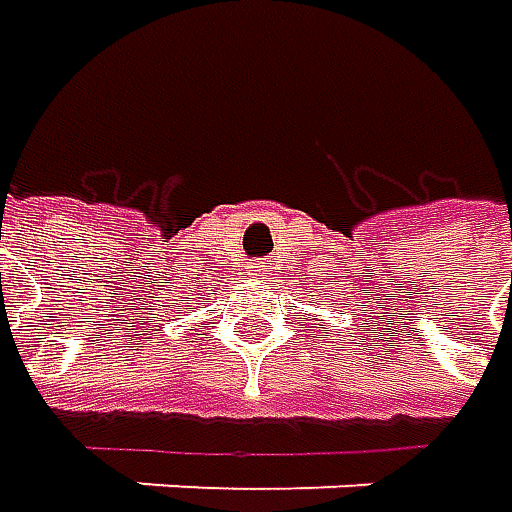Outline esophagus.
Returning <instances> with one entry per match:
<instances>
[{"label": "esophagus", "instance_id": "obj_1", "mask_svg": "<svg viewBox=\"0 0 512 512\" xmlns=\"http://www.w3.org/2000/svg\"><path fill=\"white\" fill-rule=\"evenodd\" d=\"M245 270H248V276L259 279V276H264V273H270V264L256 262V259H253V262H248V267H245Z\"/></svg>", "mask_w": 512, "mask_h": 512}]
</instances>
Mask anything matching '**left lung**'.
Instances as JSON below:
<instances>
[{"label":"left lung","mask_w":512,"mask_h":512,"mask_svg":"<svg viewBox=\"0 0 512 512\" xmlns=\"http://www.w3.org/2000/svg\"><path fill=\"white\" fill-rule=\"evenodd\" d=\"M360 307H366V304H360Z\"/></svg>","instance_id":"1"}]
</instances>
